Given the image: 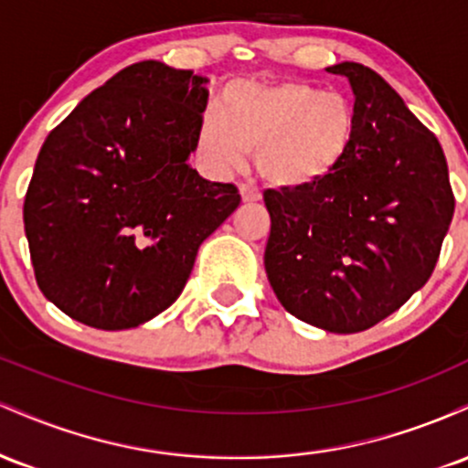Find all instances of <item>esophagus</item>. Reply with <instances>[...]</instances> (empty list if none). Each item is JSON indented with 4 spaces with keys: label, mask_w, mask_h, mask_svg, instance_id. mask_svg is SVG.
Here are the masks:
<instances>
[{
    "label": "esophagus",
    "mask_w": 468,
    "mask_h": 468,
    "mask_svg": "<svg viewBox=\"0 0 468 468\" xmlns=\"http://www.w3.org/2000/svg\"><path fill=\"white\" fill-rule=\"evenodd\" d=\"M239 193H241V200L244 202H260L261 200V193L257 191V186H252V185H241Z\"/></svg>",
    "instance_id": "obj_1"
}]
</instances>
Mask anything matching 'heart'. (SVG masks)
I'll return each mask as SVG.
<instances>
[{"label":"heart","mask_w":468,"mask_h":468,"mask_svg":"<svg viewBox=\"0 0 468 468\" xmlns=\"http://www.w3.org/2000/svg\"><path fill=\"white\" fill-rule=\"evenodd\" d=\"M356 125L354 103L335 90L305 80H233L219 110L204 112L197 122L196 155L208 174L227 176L257 154L268 185L310 189L346 163Z\"/></svg>","instance_id":"obj_1"}]
</instances>
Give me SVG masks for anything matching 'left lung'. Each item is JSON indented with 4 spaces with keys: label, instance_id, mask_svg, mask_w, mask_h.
Segmentation results:
<instances>
[{
    "label": "left lung",
    "instance_id": "1",
    "mask_svg": "<svg viewBox=\"0 0 468 468\" xmlns=\"http://www.w3.org/2000/svg\"><path fill=\"white\" fill-rule=\"evenodd\" d=\"M350 80L356 138L321 185L264 193V266L279 303L335 335L363 332L400 308L436 268L453 219L438 138L372 68H327Z\"/></svg>",
    "mask_w": 468,
    "mask_h": 468
}]
</instances>
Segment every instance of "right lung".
Returning <instances> with one entry per match:
<instances>
[{"mask_svg": "<svg viewBox=\"0 0 468 468\" xmlns=\"http://www.w3.org/2000/svg\"><path fill=\"white\" fill-rule=\"evenodd\" d=\"M202 74L160 61L121 69L48 133L24 202L48 302L99 330L147 324L180 297L197 249L239 207L191 169Z\"/></svg>", "mask_w": 468, "mask_h": 468, "instance_id": "right-lung-1", "label": "right lung"}]
</instances>
